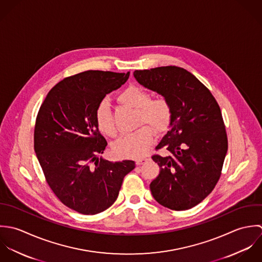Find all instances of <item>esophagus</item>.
Segmentation results:
<instances>
[{
    "label": "esophagus",
    "mask_w": 262,
    "mask_h": 262,
    "mask_svg": "<svg viewBox=\"0 0 262 262\" xmlns=\"http://www.w3.org/2000/svg\"><path fill=\"white\" fill-rule=\"evenodd\" d=\"M149 161V158H142V159H138L137 161H136V164L137 165H143L144 163H146V162H148Z\"/></svg>",
    "instance_id": "obj_1"
}]
</instances>
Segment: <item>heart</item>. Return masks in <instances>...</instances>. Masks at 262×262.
<instances>
[{
  "label": "heart",
  "mask_w": 262,
  "mask_h": 262,
  "mask_svg": "<svg viewBox=\"0 0 262 262\" xmlns=\"http://www.w3.org/2000/svg\"><path fill=\"white\" fill-rule=\"evenodd\" d=\"M121 104L138 109V123L143 125L134 133L120 137L113 145L114 156L121 159L144 157L154 142L156 130L163 134L170 127L173 110L170 102L164 97L151 98L150 93L139 86H129L117 96ZM95 121L98 129L105 136L113 138L117 134L113 114L109 102L102 100L95 110Z\"/></svg>",
  "instance_id": "b5f03b06"
}]
</instances>
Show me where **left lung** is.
Instances as JSON below:
<instances>
[{
  "label": "left lung",
  "mask_w": 262,
  "mask_h": 262,
  "mask_svg": "<svg viewBox=\"0 0 262 262\" xmlns=\"http://www.w3.org/2000/svg\"><path fill=\"white\" fill-rule=\"evenodd\" d=\"M144 87L166 98L172 106L170 130L154 155L160 173L150 184L160 205L174 210L202 203L220 179L228 151V139L220 106L209 89L190 72L175 66L134 72Z\"/></svg>",
  "instance_id": "8db88e82"
}]
</instances>
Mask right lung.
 <instances>
[{
  "mask_svg": "<svg viewBox=\"0 0 262 262\" xmlns=\"http://www.w3.org/2000/svg\"><path fill=\"white\" fill-rule=\"evenodd\" d=\"M129 72L86 71L57 83L40 106L34 127V151L53 193L68 208L96 214L116 201L134 161L110 162L95 110L118 89Z\"/></svg>",
  "mask_w": 262,
  "mask_h": 262,
  "instance_id": "obj_1",
  "label": "right lung"
}]
</instances>
